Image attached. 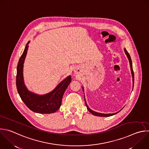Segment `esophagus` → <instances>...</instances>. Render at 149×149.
<instances>
[{
    "label": "esophagus",
    "mask_w": 149,
    "mask_h": 149,
    "mask_svg": "<svg viewBox=\"0 0 149 149\" xmlns=\"http://www.w3.org/2000/svg\"><path fill=\"white\" fill-rule=\"evenodd\" d=\"M79 72H80V69H79L78 67L75 68V69H74V72H75V74H78V73H79Z\"/></svg>",
    "instance_id": "obj_1"
}]
</instances>
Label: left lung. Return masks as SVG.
I'll list each match as a JSON object with an SVG mask.
<instances>
[{
	"label": "left lung",
	"mask_w": 149,
	"mask_h": 149,
	"mask_svg": "<svg viewBox=\"0 0 149 149\" xmlns=\"http://www.w3.org/2000/svg\"><path fill=\"white\" fill-rule=\"evenodd\" d=\"M124 51H125V53L129 60V64H130V70H131V73H132V79H133V86H134V73H133V67H132V60H131V58H130V56L129 55V54L128 53V52H127V50L126 49V48H124ZM82 90L83 91H84V87H82ZM84 100H85V105L86 106V108H87V109L89 111V112L90 113H91L93 115H95V116H101V117H108V116H113L118 113H119L121 110H120L119 111L116 112V113H99V112H95L93 111H92V109H91L87 104H86V100H85V96H84Z\"/></svg>",
	"instance_id": "8db88e82"
}]
</instances>
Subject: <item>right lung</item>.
I'll use <instances>...</instances> for the list:
<instances>
[{"label": "right lung", "mask_w": 149, "mask_h": 149, "mask_svg": "<svg viewBox=\"0 0 149 149\" xmlns=\"http://www.w3.org/2000/svg\"><path fill=\"white\" fill-rule=\"evenodd\" d=\"M29 42L27 43L17 67L16 86L18 93L25 105L33 112L42 114L56 112L61 105L63 95L71 82V76L66 77L52 91L46 94L38 95L30 91L24 84L23 78V65Z\"/></svg>", "instance_id": "add662e5"}]
</instances>
